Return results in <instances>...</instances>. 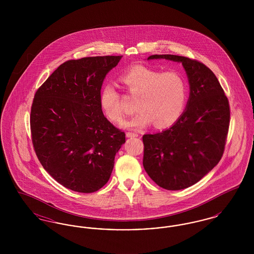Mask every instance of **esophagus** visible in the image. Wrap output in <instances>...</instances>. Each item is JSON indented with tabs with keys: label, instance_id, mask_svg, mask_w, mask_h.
<instances>
[{
	"label": "esophagus",
	"instance_id": "esophagus-1",
	"mask_svg": "<svg viewBox=\"0 0 254 254\" xmlns=\"http://www.w3.org/2000/svg\"><path fill=\"white\" fill-rule=\"evenodd\" d=\"M127 137L132 138V137H138V134L134 132H127Z\"/></svg>",
	"mask_w": 254,
	"mask_h": 254
}]
</instances>
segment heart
<instances>
[{
    "mask_svg": "<svg viewBox=\"0 0 254 254\" xmlns=\"http://www.w3.org/2000/svg\"><path fill=\"white\" fill-rule=\"evenodd\" d=\"M122 82L133 97H137L138 111L124 122L127 127L141 128L152 122L159 128L168 127L181 117L186 107L188 88L183 76L175 71L162 72L144 64H136L122 74ZM100 105L111 121L119 122L124 115L122 98L112 83L100 92Z\"/></svg>",
    "mask_w": 254,
    "mask_h": 254,
    "instance_id": "heart-1",
    "label": "heart"
}]
</instances>
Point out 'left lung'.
<instances>
[{"label":"left lung","mask_w":254,"mask_h":254,"mask_svg":"<svg viewBox=\"0 0 254 254\" xmlns=\"http://www.w3.org/2000/svg\"><path fill=\"white\" fill-rule=\"evenodd\" d=\"M155 59L182 63L190 97L181 117L169 128L143 136V166L159 187L180 190L200 181L221 160L230 126V105L216 76L204 64L170 54L147 58Z\"/></svg>","instance_id":"obj_1"}]
</instances>
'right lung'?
<instances>
[{"label":"right lung","instance_id":"right-lung-1","mask_svg":"<svg viewBox=\"0 0 254 254\" xmlns=\"http://www.w3.org/2000/svg\"><path fill=\"white\" fill-rule=\"evenodd\" d=\"M122 56L62 64L37 90L31 107L32 143L40 163L66 189L91 193L111 175L125 132L105 117L100 92Z\"/></svg>","mask_w":254,"mask_h":254}]
</instances>
